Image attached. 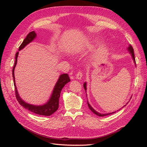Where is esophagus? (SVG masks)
<instances>
[{
  "label": "esophagus",
  "instance_id": "esophagus-1",
  "mask_svg": "<svg viewBox=\"0 0 147 147\" xmlns=\"http://www.w3.org/2000/svg\"><path fill=\"white\" fill-rule=\"evenodd\" d=\"M82 76H83V74L80 72V71H79V72H77V75H76V77H75V78H76L77 79L80 80V79L82 78Z\"/></svg>",
  "mask_w": 147,
  "mask_h": 147
}]
</instances>
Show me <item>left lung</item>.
I'll return each mask as SVG.
<instances>
[{
    "mask_svg": "<svg viewBox=\"0 0 147 147\" xmlns=\"http://www.w3.org/2000/svg\"><path fill=\"white\" fill-rule=\"evenodd\" d=\"M127 50L130 51V53L131 54V56H132V59H133V60H134V63H135V64H136L135 57H134V49H133V48H132V47L131 45H129V46L128 48H127ZM83 87H84V90H85V91H86V82L83 84ZM88 107H89V109H90L93 113H94L96 114V115H97V116H99V117H104V116H106V115H110V114H112V113H114L116 112H114L109 113L102 114V113H99V112H96V111L94 109H93V108L90 105V104L88 103ZM125 105H124V106H125Z\"/></svg>",
    "mask_w": 147,
    "mask_h": 147,
    "instance_id": "8db88e82",
    "label": "left lung"
}]
</instances>
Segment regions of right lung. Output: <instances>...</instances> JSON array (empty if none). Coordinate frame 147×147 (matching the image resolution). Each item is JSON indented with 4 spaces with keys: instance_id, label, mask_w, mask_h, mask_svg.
<instances>
[{
    "instance_id": "add662e5",
    "label": "right lung",
    "mask_w": 147,
    "mask_h": 147,
    "mask_svg": "<svg viewBox=\"0 0 147 147\" xmlns=\"http://www.w3.org/2000/svg\"><path fill=\"white\" fill-rule=\"evenodd\" d=\"M36 37V34L34 31L29 32L25 39L23 40V43L19 47V50H22L24 48L26 45L29 44L30 42H32L33 40ZM19 52L18 51L16 53L15 55V65L13 66L12 70V75L13 77V82H14V86L15 88V95L17 100L18 101L20 104L23 107L26 109L30 111L35 114L39 115H43V116H50L53 113H55L56 111L58 109L59 107V99L60 97V94L62 89L65 85V84L70 81L68 74H64L60 75V77L57 80L56 84H55L54 90L53 91V93L50 97V99L45 104L43 105H34L29 104L26 103L24 100L21 99V97L19 96L18 92L17 91V88L16 86V83L15 80V74L14 70L17 63V58L18 56Z\"/></svg>"
}]
</instances>
